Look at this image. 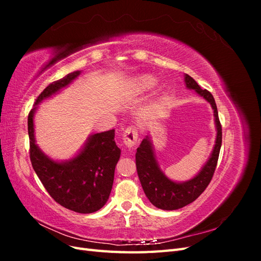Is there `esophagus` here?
Returning a JSON list of instances; mask_svg holds the SVG:
<instances>
[{
    "label": "esophagus",
    "instance_id": "34e87169",
    "mask_svg": "<svg viewBox=\"0 0 261 261\" xmlns=\"http://www.w3.org/2000/svg\"><path fill=\"white\" fill-rule=\"evenodd\" d=\"M138 132L135 126H129L123 134V141L126 147H134L137 144Z\"/></svg>",
    "mask_w": 261,
    "mask_h": 261
}]
</instances>
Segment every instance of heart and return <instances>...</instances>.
Here are the masks:
<instances>
[{
  "label": "heart",
  "instance_id": "heart-1",
  "mask_svg": "<svg viewBox=\"0 0 261 261\" xmlns=\"http://www.w3.org/2000/svg\"><path fill=\"white\" fill-rule=\"evenodd\" d=\"M156 83V80L153 76L150 75H143L141 77H139L138 80V84L139 86L143 87V88H150V87L154 86Z\"/></svg>",
  "mask_w": 261,
  "mask_h": 261
}]
</instances>
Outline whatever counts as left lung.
<instances>
[{"instance_id":"obj_1","label":"left lung","mask_w":261,"mask_h":261,"mask_svg":"<svg viewBox=\"0 0 261 261\" xmlns=\"http://www.w3.org/2000/svg\"><path fill=\"white\" fill-rule=\"evenodd\" d=\"M184 82L187 89L194 90L199 97L210 103L213 116H215L217 136L215 146L206 163L194 177L184 181L173 180L164 174L155 158L153 145L149 134L141 141L136 152L138 177L149 201L154 207L162 210L183 208L198 198L207 188L213 176L219 159L221 144H222V128L219 121L216 101L212 94L206 89H201L194 78L187 74L184 75Z\"/></svg>"}]
</instances>
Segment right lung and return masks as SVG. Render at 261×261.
Returning <instances> with one entry per match:
<instances>
[{
	"instance_id": "right-lung-1",
	"label": "right lung",
	"mask_w": 261,
	"mask_h": 261,
	"mask_svg": "<svg viewBox=\"0 0 261 261\" xmlns=\"http://www.w3.org/2000/svg\"><path fill=\"white\" fill-rule=\"evenodd\" d=\"M82 74L76 70L50 84L40 93L28 115L30 161L44 188L61 206L78 213H92L107 203L121 155L115 144V129L93 133L68 160H54L37 145L35 114L39 105L58 94Z\"/></svg>"
}]
</instances>
